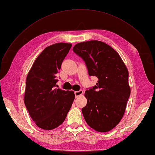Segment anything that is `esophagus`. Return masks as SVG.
Here are the masks:
<instances>
[{
	"instance_id": "34e87169",
	"label": "esophagus",
	"mask_w": 155,
	"mask_h": 155,
	"mask_svg": "<svg viewBox=\"0 0 155 155\" xmlns=\"http://www.w3.org/2000/svg\"><path fill=\"white\" fill-rule=\"evenodd\" d=\"M83 91H81V90L79 91H76V92H74V94H75V96H76V97H78V96H79L82 95V94H83Z\"/></svg>"
}]
</instances>
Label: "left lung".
I'll return each instance as SVG.
<instances>
[{
	"instance_id": "8db88e82",
	"label": "left lung",
	"mask_w": 155,
	"mask_h": 155,
	"mask_svg": "<svg viewBox=\"0 0 155 155\" xmlns=\"http://www.w3.org/2000/svg\"><path fill=\"white\" fill-rule=\"evenodd\" d=\"M73 50L85 61L89 76L98 79L96 85L85 91L84 118L98 132L110 131L122 119L130 94L127 68L118 53L102 41L79 43Z\"/></svg>"
}]
</instances>
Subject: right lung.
Here are the masks:
<instances>
[{"instance_id": "right-lung-1", "label": "right lung", "mask_w": 155, "mask_h": 155, "mask_svg": "<svg viewBox=\"0 0 155 155\" xmlns=\"http://www.w3.org/2000/svg\"><path fill=\"white\" fill-rule=\"evenodd\" d=\"M72 47L59 43L45 48L27 75L24 101L35 124L44 130L58 127L64 121L75 98L72 91L55 88V74Z\"/></svg>"}]
</instances>
